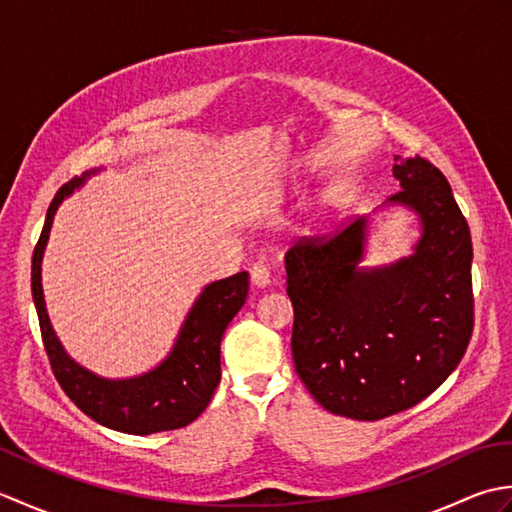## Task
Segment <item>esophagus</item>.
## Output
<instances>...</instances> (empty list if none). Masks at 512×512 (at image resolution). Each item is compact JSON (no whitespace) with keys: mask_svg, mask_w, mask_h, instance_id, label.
I'll list each match as a JSON object with an SVG mask.
<instances>
[{"mask_svg":"<svg viewBox=\"0 0 512 512\" xmlns=\"http://www.w3.org/2000/svg\"><path fill=\"white\" fill-rule=\"evenodd\" d=\"M250 279H253V284L259 288L270 284V268L264 259H257V262L250 266Z\"/></svg>","mask_w":512,"mask_h":512,"instance_id":"esophagus-1","label":"esophagus"}]
</instances>
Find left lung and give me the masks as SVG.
Instances as JSON below:
<instances>
[{
	"label": "left lung",
	"instance_id": "left-lung-1",
	"mask_svg": "<svg viewBox=\"0 0 512 512\" xmlns=\"http://www.w3.org/2000/svg\"><path fill=\"white\" fill-rule=\"evenodd\" d=\"M389 202L422 220L416 253L361 270L365 220L332 237H301L286 253L295 310L292 358L310 396L336 416L380 420L418 405L453 372L473 334L471 231L431 160L394 165Z\"/></svg>",
	"mask_w": 512,
	"mask_h": 512
}]
</instances>
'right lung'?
Here are the masks:
<instances>
[{
	"label": "right lung",
	"instance_id": "obj_1",
	"mask_svg": "<svg viewBox=\"0 0 512 512\" xmlns=\"http://www.w3.org/2000/svg\"><path fill=\"white\" fill-rule=\"evenodd\" d=\"M81 180H70L54 195L46 224L32 253V299H35L43 347L57 383L85 416L107 429L149 436V433L187 427L209 407L220 383V343L226 325L244 306L248 273H237L206 286L184 321L173 352L154 372L129 380H105L76 365L63 352L50 328L41 290V257L48 242L52 217L65 195Z\"/></svg>",
	"mask_w": 512,
	"mask_h": 512
}]
</instances>
